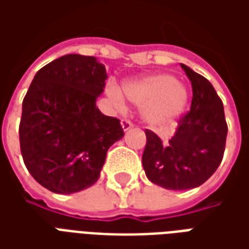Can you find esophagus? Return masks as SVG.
Listing matches in <instances>:
<instances>
[{
    "instance_id": "esophagus-1",
    "label": "esophagus",
    "mask_w": 249,
    "mask_h": 249,
    "mask_svg": "<svg viewBox=\"0 0 249 249\" xmlns=\"http://www.w3.org/2000/svg\"><path fill=\"white\" fill-rule=\"evenodd\" d=\"M121 126H123V129H124V132H128L129 129H132V126H133V124L130 123L129 120H121Z\"/></svg>"
}]
</instances>
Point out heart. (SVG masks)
I'll list each match as a JSON object with an SVG mask.
<instances>
[{
	"mask_svg": "<svg viewBox=\"0 0 249 249\" xmlns=\"http://www.w3.org/2000/svg\"><path fill=\"white\" fill-rule=\"evenodd\" d=\"M123 93L129 103L142 107V119L155 128L172 124L183 116L189 103L187 87L169 73H153L125 82ZM109 96L117 108H125L119 90L110 89Z\"/></svg>",
	"mask_w": 249,
	"mask_h": 249,
	"instance_id": "obj_1",
	"label": "heart"
}]
</instances>
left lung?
Instances as JSON below:
<instances>
[{
  "instance_id": "1",
  "label": "left lung",
  "mask_w": 249,
  "mask_h": 249,
  "mask_svg": "<svg viewBox=\"0 0 249 249\" xmlns=\"http://www.w3.org/2000/svg\"><path fill=\"white\" fill-rule=\"evenodd\" d=\"M180 65L192 84L191 110L180 119L168 142L146 130L142 153L148 180L172 191L200 187L216 172L228 132L223 101L212 84L189 66Z\"/></svg>"
}]
</instances>
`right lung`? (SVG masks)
<instances>
[{"label":"right lung","instance_id":"obj_1","mask_svg":"<svg viewBox=\"0 0 249 249\" xmlns=\"http://www.w3.org/2000/svg\"><path fill=\"white\" fill-rule=\"evenodd\" d=\"M108 78L96 57L66 54L36 73L22 101L21 155L36 181L71 195L100 178L107 152L124 132L96 100Z\"/></svg>","mask_w":249,"mask_h":249}]
</instances>
